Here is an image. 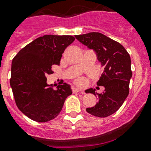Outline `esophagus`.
Here are the masks:
<instances>
[{
  "instance_id": "1",
  "label": "esophagus",
  "mask_w": 151,
  "mask_h": 151,
  "mask_svg": "<svg viewBox=\"0 0 151 151\" xmlns=\"http://www.w3.org/2000/svg\"><path fill=\"white\" fill-rule=\"evenodd\" d=\"M72 91H73V93H78V92H81V93H83V94H84V93H85L83 91H82L81 90V89H79V88H76V87H73Z\"/></svg>"
}]
</instances>
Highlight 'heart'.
Masks as SVG:
<instances>
[{"label":"heart","mask_w":151,"mask_h":151,"mask_svg":"<svg viewBox=\"0 0 151 151\" xmlns=\"http://www.w3.org/2000/svg\"><path fill=\"white\" fill-rule=\"evenodd\" d=\"M77 83L78 84H81L83 83V81L81 80V79H78V80H77Z\"/></svg>","instance_id":"b5f03b06"}]
</instances>
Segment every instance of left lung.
Segmentation results:
<instances>
[{"label": "left lung", "mask_w": 151, "mask_h": 151, "mask_svg": "<svg viewBox=\"0 0 151 151\" xmlns=\"http://www.w3.org/2000/svg\"><path fill=\"white\" fill-rule=\"evenodd\" d=\"M80 42L96 52L97 58L104 70L97 85L105 88L101 93L89 88L86 93L94 94L99 102L86 111L93 116L106 117L116 112L129 94V81L132 76L131 60L125 48L117 42L99 32L76 35Z\"/></svg>", "instance_id": "left-lung-1"}]
</instances>
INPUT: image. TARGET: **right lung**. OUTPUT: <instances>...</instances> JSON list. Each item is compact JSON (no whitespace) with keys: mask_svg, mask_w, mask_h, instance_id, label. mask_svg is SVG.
I'll list each match as a JSON object with an SVG mask.
<instances>
[{"mask_svg":"<svg viewBox=\"0 0 151 151\" xmlns=\"http://www.w3.org/2000/svg\"><path fill=\"white\" fill-rule=\"evenodd\" d=\"M75 37L70 35H44L22 48L11 65L10 85L16 104L32 120L46 122L62 110L66 98L72 94L66 83L57 86L47 83L52 67L59 65L62 54Z\"/></svg>","mask_w":151,"mask_h":151,"instance_id":"obj_1","label":"right lung"}]
</instances>
